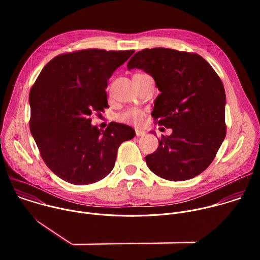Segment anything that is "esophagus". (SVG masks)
Instances as JSON below:
<instances>
[{
    "mask_svg": "<svg viewBox=\"0 0 260 260\" xmlns=\"http://www.w3.org/2000/svg\"><path fill=\"white\" fill-rule=\"evenodd\" d=\"M146 133L144 132V131H142V129H136V135H137V137H143L144 135H145Z\"/></svg>",
    "mask_w": 260,
    "mask_h": 260,
    "instance_id": "obj_1",
    "label": "esophagus"
}]
</instances>
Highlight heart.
I'll use <instances>...</instances> for the list:
<instances>
[{"label": "heart", "mask_w": 260, "mask_h": 260, "mask_svg": "<svg viewBox=\"0 0 260 260\" xmlns=\"http://www.w3.org/2000/svg\"><path fill=\"white\" fill-rule=\"evenodd\" d=\"M143 118H144V113L141 110H138V109H129L120 115V119L126 122L140 123L142 122Z\"/></svg>", "instance_id": "obj_1"}]
</instances>
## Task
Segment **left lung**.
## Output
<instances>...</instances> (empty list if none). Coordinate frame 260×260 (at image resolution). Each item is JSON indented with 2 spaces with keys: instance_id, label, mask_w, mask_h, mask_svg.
I'll use <instances>...</instances> for the list:
<instances>
[{
  "instance_id": "1",
  "label": "left lung",
  "mask_w": 260,
  "mask_h": 260,
  "mask_svg": "<svg viewBox=\"0 0 260 260\" xmlns=\"http://www.w3.org/2000/svg\"><path fill=\"white\" fill-rule=\"evenodd\" d=\"M135 68L153 77L160 93L151 115L173 129L146 156L148 168L170 181L194 178L213 161L226 135L223 84L201 55L170 48L137 52L127 63Z\"/></svg>"
}]
</instances>
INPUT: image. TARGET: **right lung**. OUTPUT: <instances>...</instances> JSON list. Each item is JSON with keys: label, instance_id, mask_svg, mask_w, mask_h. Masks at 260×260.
Returning a JSON list of instances; mask_svg holds the SVG:
<instances>
[{"label": "right lung", "instance_id": "right-lung-1", "mask_svg": "<svg viewBox=\"0 0 260 260\" xmlns=\"http://www.w3.org/2000/svg\"><path fill=\"white\" fill-rule=\"evenodd\" d=\"M134 50L84 49L52 58L29 91L30 134L46 166L75 185L98 182L113 170L117 150L136 133L110 122L105 131L89 116L109 108L106 88Z\"/></svg>", "mask_w": 260, "mask_h": 260}]
</instances>
